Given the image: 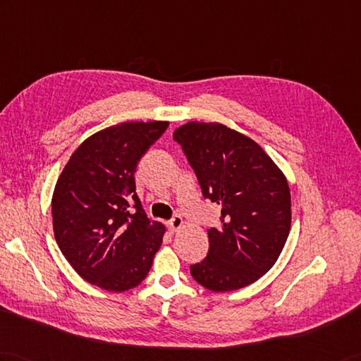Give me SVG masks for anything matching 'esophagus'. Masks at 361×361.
<instances>
[{
    "label": "esophagus",
    "instance_id": "obj_1",
    "mask_svg": "<svg viewBox=\"0 0 361 361\" xmlns=\"http://www.w3.org/2000/svg\"><path fill=\"white\" fill-rule=\"evenodd\" d=\"M167 228H169L172 232H177L178 229L183 228V219L180 215H173V219L167 223Z\"/></svg>",
    "mask_w": 361,
    "mask_h": 361
}]
</instances>
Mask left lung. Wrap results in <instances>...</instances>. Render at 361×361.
<instances>
[{"mask_svg": "<svg viewBox=\"0 0 361 361\" xmlns=\"http://www.w3.org/2000/svg\"><path fill=\"white\" fill-rule=\"evenodd\" d=\"M203 197L221 209L209 252L190 275L214 292L252 284L280 257L290 229L286 177L254 140L220 123L189 121L173 132Z\"/></svg>", "mask_w": 361, "mask_h": 361, "instance_id": "8db88e82", "label": "left lung"}]
</instances>
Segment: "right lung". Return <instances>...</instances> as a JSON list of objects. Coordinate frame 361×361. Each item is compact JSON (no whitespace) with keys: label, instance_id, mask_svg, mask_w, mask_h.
<instances>
[{"label":"right lung","instance_id":"obj_1","mask_svg":"<svg viewBox=\"0 0 361 361\" xmlns=\"http://www.w3.org/2000/svg\"><path fill=\"white\" fill-rule=\"evenodd\" d=\"M167 121L120 123L72 154L55 184L54 233L63 255L87 283L109 292L146 279L166 228L150 221L135 192L137 164Z\"/></svg>","mask_w":361,"mask_h":361}]
</instances>
